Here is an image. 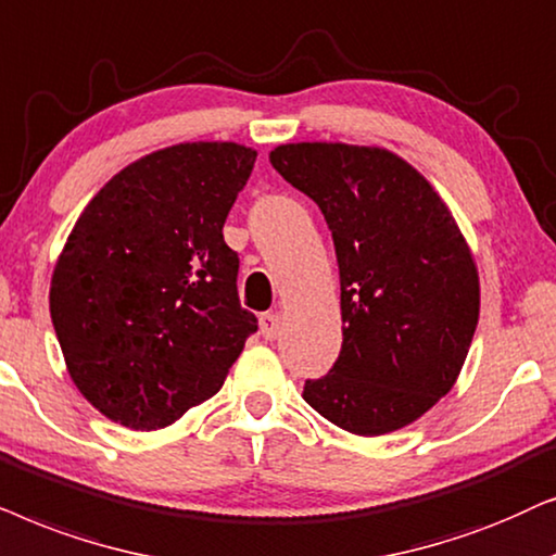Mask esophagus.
Wrapping results in <instances>:
<instances>
[{"label":"esophagus","mask_w":556,"mask_h":556,"mask_svg":"<svg viewBox=\"0 0 556 556\" xmlns=\"http://www.w3.org/2000/svg\"><path fill=\"white\" fill-rule=\"evenodd\" d=\"M258 323H262V336L266 340H274L279 336V315L277 313H264Z\"/></svg>","instance_id":"obj_1"}]
</instances>
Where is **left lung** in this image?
<instances>
[{
  "instance_id": "left-lung-1",
  "label": "left lung",
  "mask_w": 556,
  "mask_h": 556,
  "mask_svg": "<svg viewBox=\"0 0 556 556\" xmlns=\"http://www.w3.org/2000/svg\"><path fill=\"white\" fill-rule=\"evenodd\" d=\"M269 162L323 211L340 269L343 345L302 396L361 438L412 425L455 387L478 325L476 258L453 213L381 147L279 144Z\"/></svg>"
}]
</instances>
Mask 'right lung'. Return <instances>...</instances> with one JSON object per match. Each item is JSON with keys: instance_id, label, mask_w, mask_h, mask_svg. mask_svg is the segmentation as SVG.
Instances as JSON below:
<instances>
[{"instance_id": "obj_1", "label": "right lung", "mask_w": 556, "mask_h": 556, "mask_svg": "<svg viewBox=\"0 0 556 556\" xmlns=\"http://www.w3.org/2000/svg\"><path fill=\"white\" fill-rule=\"evenodd\" d=\"M256 152L185 142L144 154L91 198L58 256L50 317L80 394L152 432L224 387L256 332L224 241Z\"/></svg>"}]
</instances>
